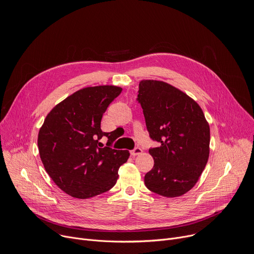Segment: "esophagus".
Returning <instances> with one entry per match:
<instances>
[{
	"instance_id": "34e87169",
	"label": "esophagus",
	"mask_w": 254,
	"mask_h": 254,
	"mask_svg": "<svg viewBox=\"0 0 254 254\" xmlns=\"http://www.w3.org/2000/svg\"><path fill=\"white\" fill-rule=\"evenodd\" d=\"M142 152H143V150H142L140 147H135L133 150L130 151V155L134 157V156H136V155L142 154Z\"/></svg>"
}]
</instances>
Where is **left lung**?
Segmentation results:
<instances>
[{"label":"left lung","instance_id":"1","mask_svg":"<svg viewBox=\"0 0 254 254\" xmlns=\"http://www.w3.org/2000/svg\"><path fill=\"white\" fill-rule=\"evenodd\" d=\"M136 100L150 137L160 143L149 150L154 166L145 175L147 189L167 197L187 193L195 186L210 154V127L201 108L162 81H141Z\"/></svg>","mask_w":254,"mask_h":254}]
</instances>
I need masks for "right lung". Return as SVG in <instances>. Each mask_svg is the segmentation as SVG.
I'll list each match as a JSON object with an SVG mask.
<instances>
[{
	"label": "right lung",
	"instance_id": "add662e5",
	"mask_svg": "<svg viewBox=\"0 0 254 254\" xmlns=\"http://www.w3.org/2000/svg\"><path fill=\"white\" fill-rule=\"evenodd\" d=\"M123 89L95 86L81 89L56 105L38 133L42 164L57 186L76 198H89L114 187L129 152L110 148L113 131H102V115ZM109 139L101 148L99 141Z\"/></svg>",
	"mask_w": 254,
	"mask_h": 254
}]
</instances>
